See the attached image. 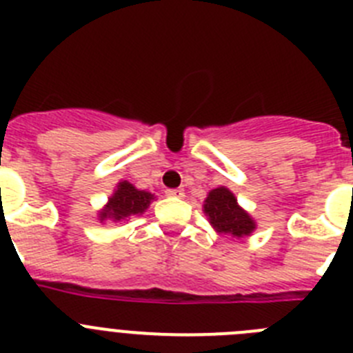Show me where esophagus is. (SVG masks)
<instances>
[{
    "mask_svg": "<svg viewBox=\"0 0 353 353\" xmlns=\"http://www.w3.org/2000/svg\"><path fill=\"white\" fill-rule=\"evenodd\" d=\"M166 194L171 196V198H183L182 189H168Z\"/></svg>",
    "mask_w": 353,
    "mask_h": 353,
    "instance_id": "esophagus-1",
    "label": "esophagus"
}]
</instances>
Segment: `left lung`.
<instances>
[{
    "mask_svg": "<svg viewBox=\"0 0 353 353\" xmlns=\"http://www.w3.org/2000/svg\"><path fill=\"white\" fill-rule=\"evenodd\" d=\"M203 214L215 232L235 239H245L256 230V221L240 207L235 194L224 185L208 192L203 201Z\"/></svg>",
    "mask_w": 353,
    "mask_h": 353,
    "instance_id": "left-lung-1",
    "label": "left lung"
}]
</instances>
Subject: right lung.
<instances>
[{
	"mask_svg": "<svg viewBox=\"0 0 353 353\" xmlns=\"http://www.w3.org/2000/svg\"><path fill=\"white\" fill-rule=\"evenodd\" d=\"M154 199L155 196L152 192L139 191L138 187H134V183L121 180L117 183V189L108 198V203L99 210L97 217L101 223H105V221L120 223L132 215L145 214Z\"/></svg>",
	"mask_w": 353,
	"mask_h": 353,
	"instance_id": "right-lung-1",
	"label": "right lung"
}]
</instances>
